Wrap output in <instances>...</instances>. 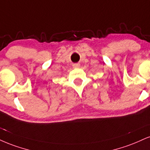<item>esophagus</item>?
Returning a JSON list of instances; mask_svg holds the SVG:
<instances>
[{
	"instance_id": "obj_1",
	"label": "esophagus",
	"mask_w": 150,
	"mask_h": 150,
	"mask_svg": "<svg viewBox=\"0 0 150 150\" xmlns=\"http://www.w3.org/2000/svg\"><path fill=\"white\" fill-rule=\"evenodd\" d=\"M80 64H73V68H80Z\"/></svg>"
}]
</instances>
